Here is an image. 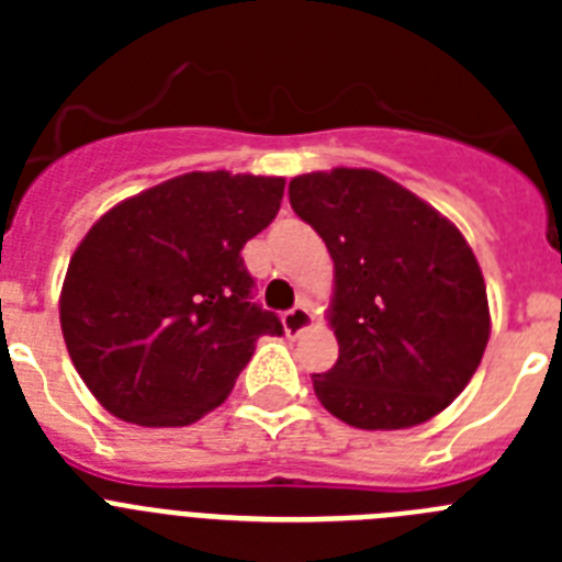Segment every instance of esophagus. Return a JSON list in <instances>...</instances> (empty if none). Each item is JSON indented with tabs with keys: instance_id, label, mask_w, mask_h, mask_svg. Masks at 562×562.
<instances>
[{
	"instance_id": "obj_1",
	"label": "esophagus",
	"mask_w": 562,
	"mask_h": 562,
	"mask_svg": "<svg viewBox=\"0 0 562 562\" xmlns=\"http://www.w3.org/2000/svg\"><path fill=\"white\" fill-rule=\"evenodd\" d=\"M312 326V312L304 304L292 306L290 312H284V331L290 337H297L301 331H306Z\"/></svg>"
}]
</instances>
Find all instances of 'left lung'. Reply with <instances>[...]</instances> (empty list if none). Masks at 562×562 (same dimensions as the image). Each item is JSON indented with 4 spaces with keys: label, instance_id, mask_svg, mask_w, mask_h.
<instances>
[{
    "label": "left lung",
    "instance_id": "left-lung-1",
    "mask_svg": "<svg viewBox=\"0 0 562 562\" xmlns=\"http://www.w3.org/2000/svg\"><path fill=\"white\" fill-rule=\"evenodd\" d=\"M290 205L335 261L340 355L312 374L321 405L362 430L414 428L448 408L490 340L484 276L459 227L371 168L301 173Z\"/></svg>",
    "mask_w": 562,
    "mask_h": 562
}]
</instances>
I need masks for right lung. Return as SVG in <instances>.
<instances>
[{
	"label": "right lung",
	"mask_w": 562,
	"mask_h": 562,
	"mask_svg": "<svg viewBox=\"0 0 562 562\" xmlns=\"http://www.w3.org/2000/svg\"><path fill=\"white\" fill-rule=\"evenodd\" d=\"M284 177L191 171L123 200L89 227L61 286L72 366L109 414L182 428L220 408L261 335L241 247L276 220Z\"/></svg>",
	"instance_id": "right-lung-1"
}]
</instances>
